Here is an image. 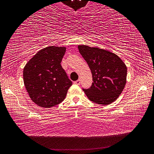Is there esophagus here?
Instances as JSON below:
<instances>
[{"label": "esophagus", "mask_w": 154, "mask_h": 154, "mask_svg": "<svg viewBox=\"0 0 154 154\" xmlns=\"http://www.w3.org/2000/svg\"><path fill=\"white\" fill-rule=\"evenodd\" d=\"M75 84H77V85H79L80 83H81V80L78 79V80H77L76 82H75Z\"/></svg>", "instance_id": "obj_1"}]
</instances>
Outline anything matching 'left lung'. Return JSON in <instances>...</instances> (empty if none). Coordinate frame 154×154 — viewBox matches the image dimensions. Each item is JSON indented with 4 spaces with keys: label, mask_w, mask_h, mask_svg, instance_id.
I'll use <instances>...</instances> for the list:
<instances>
[{
    "label": "left lung",
    "mask_w": 154,
    "mask_h": 154,
    "mask_svg": "<svg viewBox=\"0 0 154 154\" xmlns=\"http://www.w3.org/2000/svg\"><path fill=\"white\" fill-rule=\"evenodd\" d=\"M78 48L88 64L93 81L90 88L83 90L94 103L110 104L118 98L125 86V64L110 51L86 45H79Z\"/></svg>",
    "instance_id": "1"
}]
</instances>
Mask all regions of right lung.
I'll return each instance as SVG.
<instances>
[{"instance_id": "1", "label": "right lung", "mask_w": 154, "mask_h": 154, "mask_svg": "<svg viewBox=\"0 0 154 154\" xmlns=\"http://www.w3.org/2000/svg\"><path fill=\"white\" fill-rule=\"evenodd\" d=\"M65 47L48 46L40 50L24 68V84L31 100L49 108L60 104L72 83L61 66Z\"/></svg>"}]
</instances>
